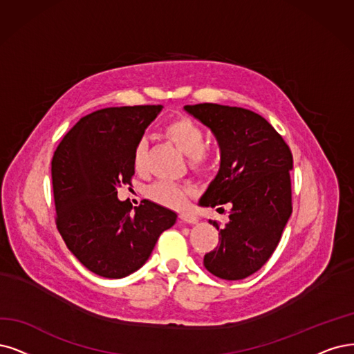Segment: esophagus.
Masks as SVG:
<instances>
[{
  "instance_id": "obj_1",
  "label": "esophagus",
  "mask_w": 354,
  "mask_h": 354,
  "mask_svg": "<svg viewBox=\"0 0 354 354\" xmlns=\"http://www.w3.org/2000/svg\"><path fill=\"white\" fill-rule=\"evenodd\" d=\"M179 218L180 221H184V223H188V225H195L198 221V217L192 213H182Z\"/></svg>"
}]
</instances>
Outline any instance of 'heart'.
Returning a JSON list of instances; mask_svg holds the SVG:
<instances>
[{
    "label": "heart",
    "mask_w": 354,
    "mask_h": 354,
    "mask_svg": "<svg viewBox=\"0 0 354 354\" xmlns=\"http://www.w3.org/2000/svg\"><path fill=\"white\" fill-rule=\"evenodd\" d=\"M165 136L172 141L175 146L188 154V163L194 170L205 172L216 162V151L204 146L205 133L198 122L191 120L189 116H176L169 121L165 127ZM147 144L146 141L137 142L133 153V166L137 172L146 167ZM189 188L176 184L172 180H159L149 187L147 197L157 204L172 208H180L187 203V195Z\"/></svg>",
    "instance_id": "1"
}]
</instances>
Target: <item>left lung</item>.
I'll return each instance as SVG.
<instances>
[{
    "mask_svg": "<svg viewBox=\"0 0 354 354\" xmlns=\"http://www.w3.org/2000/svg\"><path fill=\"white\" fill-rule=\"evenodd\" d=\"M185 111L213 131L221 151L218 174L200 204L232 205L225 227L210 220L218 245L204 255V267L218 279L242 280L270 259L292 214V151L252 111L217 103L187 104Z\"/></svg>",
    "mask_w": 354,
    "mask_h": 354,
    "instance_id": "obj_1",
    "label": "left lung"
}]
</instances>
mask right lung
<instances>
[{
	"mask_svg": "<svg viewBox=\"0 0 354 354\" xmlns=\"http://www.w3.org/2000/svg\"><path fill=\"white\" fill-rule=\"evenodd\" d=\"M162 104L104 108L83 116L52 157L57 227L71 254L106 279H122L149 259L176 213L151 201L118 200L131 185L133 153Z\"/></svg>",
	"mask_w": 354,
	"mask_h": 354,
	"instance_id": "1",
	"label": "right lung"
}]
</instances>
